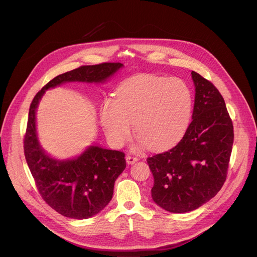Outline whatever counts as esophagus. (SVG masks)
Here are the masks:
<instances>
[{
    "label": "esophagus",
    "instance_id": "34e87169",
    "mask_svg": "<svg viewBox=\"0 0 257 257\" xmlns=\"http://www.w3.org/2000/svg\"><path fill=\"white\" fill-rule=\"evenodd\" d=\"M138 160H139L138 157L131 156V155L126 156V162H127V164H134L135 162H137Z\"/></svg>",
    "mask_w": 257,
    "mask_h": 257
}]
</instances>
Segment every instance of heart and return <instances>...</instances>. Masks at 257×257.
I'll return each mask as SVG.
<instances>
[{
	"instance_id": "1",
	"label": "heart",
	"mask_w": 257,
	"mask_h": 257,
	"mask_svg": "<svg viewBox=\"0 0 257 257\" xmlns=\"http://www.w3.org/2000/svg\"><path fill=\"white\" fill-rule=\"evenodd\" d=\"M192 93L176 77L141 74L126 79L116 99L103 101L99 120L106 138L120 148L132 136V124L143 143L163 150L179 142L192 116Z\"/></svg>"
}]
</instances>
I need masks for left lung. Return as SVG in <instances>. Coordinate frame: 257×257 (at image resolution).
Segmentation results:
<instances>
[{
  "label": "left lung",
  "instance_id": "8db88e82",
  "mask_svg": "<svg viewBox=\"0 0 257 257\" xmlns=\"http://www.w3.org/2000/svg\"><path fill=\"white\" fill-rule=\"evenodd\" d=\"M195 87L192 121L180 142L149 157L152 197L174 213L192 211L221 190L233 145V124L213 83L192 71Z\"/></svg>",
  "mask_w": 257,
  "mask_h": 257
}]
</instances>
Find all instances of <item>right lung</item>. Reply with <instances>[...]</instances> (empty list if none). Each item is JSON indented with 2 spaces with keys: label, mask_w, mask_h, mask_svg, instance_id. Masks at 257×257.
I'll return each instance as SVG.
<instances>
[{
  "label": "right lung",
  "mask_w": 257,
  "mask_h": 257,
  "mask_svg": "<svg viewBox=\"0 0 257 257\" xmlns=\"http://www.w3.org/2000/svg\"><path fill=\"white\" fill-rule=\"evenodd\" d=\"M122 66L102 63L66 72L49 81L30 104L24 154L43 200L64 216L82 219L101 211L112 200L115 181L126 166L125 155L93 145L72 160H55L45 153L36 136V107L48 89L68 81L102 82Z\"/></svg>",
  "instance_id": "add662e5"
}]
</instances>
